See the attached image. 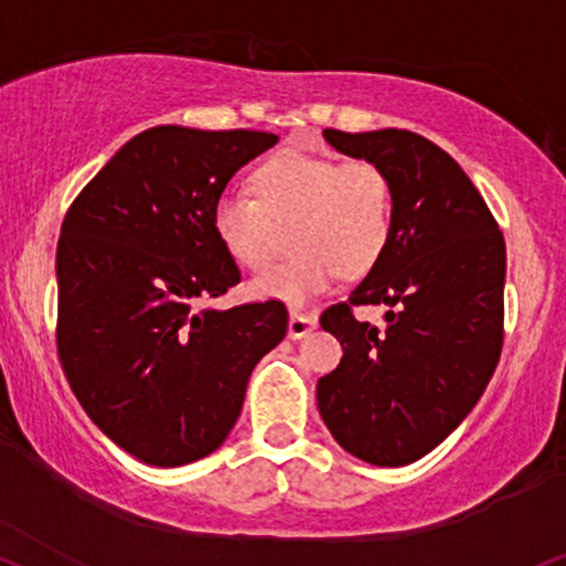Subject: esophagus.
Wrapping results in <instances>:
<instances>
[{
    "instance_id": "34e87169",
    "label": "esophagus",
    "mask_w": 566,
    "mask_h": 566,
    "mask_svg": "<svg viewBox=\"0 0 566 566\" xmlns=\"http://www.w3.org/2000/svg\"><path fill=\"white\" fill-rule=\"evenodd\" d=\"M317 327V317L315 315H302V312H291L289 317V338H304L306 333H312Z\"/></svg>"
}]
</instances>
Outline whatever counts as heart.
<instances>
[{"label":"heart","mask_w":566,"mask_h":566,"mask_svg":"<svg viewBox=\"0 0 566 566\" xmlns=\"http://www.w3.org/2000/svg\"><path fill=\"white\" fill-rule=\"evenodd\" d=\"M254 193L226 191L212 209L222 249L247 270L268 268L291 226L296 251L262 272L251 291L304 304L344 272L361 277L382 260L394 235V180L378 163L285 149L254 170Z\"/></svg>","instance_id":"heart-1"}]
</instances>
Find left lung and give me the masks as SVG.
I'll return each instance as SVG.
<instances>
[{
    "mask_svg": "<svg viewBox=\"0 0 566 566\" xmlns=\"http://www.w3.org/2000/svg\"><path fill=\"white\" fill-rule=\"evenodd\" d=\"M340 155L378 163L394 180V235L382 260L327 306L323 331L344 357L317 380L319 415L361 462L403 467L446 441L470 415L504 344L506 247L467 172L420 134L323 130ZM386 303V332L354 305Z\"/></svg>",
    "mask_w": 566,
    "mask_h": 566,
    "instance_id": "8db88e82",
    "label": "left lung"
}]
</instances>
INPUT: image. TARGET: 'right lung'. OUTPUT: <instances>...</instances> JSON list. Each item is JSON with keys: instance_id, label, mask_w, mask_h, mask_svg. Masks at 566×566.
I'll return each instance as SVG.
<instances>
[{"instance_id": "obj_1", "label": "right lung", "mask_w": 566, "mask_h": 566, "mask_svg": "<svg viewBox=\"0 0 566 566\" xmlns=\"http://www.w3.org/2000/svg\"><path fill=\"white\" fill-rule=\"evenodd\" d=\"M264 130L157 125L130 138L70 205L57 243V354L109 441L155 467L212 453L251 369L281 344V302L205 306L241 281L212 228L228 180Z\"/></svg>"}]
</instances>
